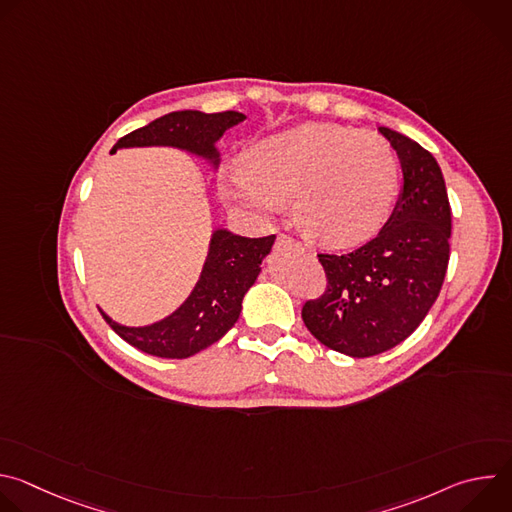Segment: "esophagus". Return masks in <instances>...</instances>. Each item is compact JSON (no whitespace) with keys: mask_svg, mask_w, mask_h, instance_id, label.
<instances>
[{"mask_svg":"<svg viewBox=\"0 0 512 512\" xmlns=\"http://www.w3.org/2000/svg\"><path fill=\"white\" fill-rule=\"evenodd\" d=\"M277 243H279V245H289V247H294V249H302V251H304L302 243H300V241H296L294 237H289V235H279V237H277Z\"/></svg>","mask_w":512,"mask_h":512,"instance_id":"obj_1","label":"esophagus"}]
</instances>
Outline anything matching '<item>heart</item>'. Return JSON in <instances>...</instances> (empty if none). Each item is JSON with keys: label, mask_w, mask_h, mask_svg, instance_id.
I'll return each mask as SVG.
<instances>
[{"label": "heart", "mask_w": 512, "mask_h": 512, "mask_svg": "<svg viewBox=\"0 0 512 512\" xmlns=\"http://www.w3.org/2000/svg\"><path fill=\"white\" fill-rule=\"evenodd\" d=\"M395 192L391 145L373 131L338 123H304L257 141L225 182L229 198L265 214L294 198L300 229L328 247L377 235Z\"/></svg>", "instance_id": "b5f03b06"}]
</instances>
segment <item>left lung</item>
<instances>
[{
    "mask_svg": "<svg viewBox=\"0 0 512 512\" xmlns=\"http://www.w3.org/2000/svg\"><path fill=\"white\" fill-rule=\"evenodd\" d=\"M379 131L401 162V198L375 239L344 255H318L326 289L302 308L306 328L352 358L403 342L440 296L450 261L452 210L440 166L407 135Z\"/></svg>",
    "mask_w": 512,
    "mask_h": 512,
    "instance_id": "1",
    "label": "left lung"
}]
</instances>
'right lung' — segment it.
Instances as JSON below:
<instances>
[{"label": "right lung", "instance_id": "obj_1", "mask_svg": "<svg viewBox=\"0 0 512 512\" xmlns=\"http://www.w3.org/2000/svg\"><path fill=\"white\" fill-rule=\"evenodd\" d=\"M243 113H202L174 111L150 125L121 137L115 148H143V145H172L218 164L214 143L223 133L241 123ZM275 235L249 239L229 231H214L202 275L188 300L168 318L143 328L107 324L137 350L162 358H188L216 340H221L239 320L243 298L255 283L263 257L271 251Z\"/></svg>", "mask_w": 512, "mask_h": 512}]
</instances>
